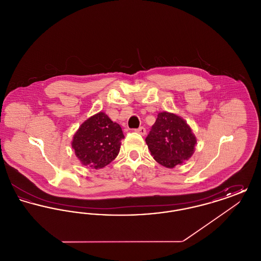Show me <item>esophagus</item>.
Returning <instances> with one entry per match:
<instances>
[{
	"mask_svg": "<svg viewBox=\"0 0 261 261\" xmlns=\"http://www.w3.org/2000/svg\"><path fill=\"white\" fill-rule=\"evenodd\" d=\"M135 131H136L137 133H139V134H141V135H143V136H145L146 133H147V130H146V128H144V127H140V128H138V129H135Z\"/></svg>",
	"mask_w": 261,
	"mask_h": 261,
	"instance_id": "esophagus-1",
	"label": "esophagus"
}]
</instances>
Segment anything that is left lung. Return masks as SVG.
<instances>
[{
    "instance_id": "8db88e82",
    "label": "left lung",
    "mask_w": 261,
    "mask_h": 261,
    "mask_svg": "<svg viewBox=\"0 0 261 261\" xmlns=\"http://www.w3.org/2000/svg\"><path fill=\"white\" fill-rule=\"evenodd\" d=\"M146 143L155 162L174 168L191 159L197 138L186 120L175 113L162 112L158 114Z\"/></svg>"
}]
</instances>
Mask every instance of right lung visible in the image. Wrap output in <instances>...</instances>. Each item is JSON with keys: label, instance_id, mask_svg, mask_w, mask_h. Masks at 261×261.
Returning a JSON list of instances; mask_svg holds the SVG:
<instances>
[{"label": "right lung", "instance_id": "1", "mask_svg": "<svg viewBox=\"0 0 261 261\" xmlns=\"http://www.w3.org/2000/svg\"><path fill=\"white\" fill-rule=\"evenodd\" d=\"M123 138L120 125L99 112L80 125L73 135L71 147L83 165L99 169L117 156Z\"/></svg>", "mask_w": 261, "mask_h": 261}]
</instances>
